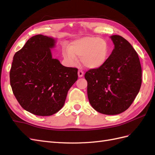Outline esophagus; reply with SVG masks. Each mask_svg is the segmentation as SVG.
I'll return each mask as SVG.
<instances>
[{"label":"esophagus","instance_id":"1","mask_svg":"<svg viewBox=\"0 0 155 155\" xmlns=\"http://www.w3.org/2000/svg\"><path fill=\"white\" fill-rule=\"evenodd\" d=\"M83 74H84V72H83V70H78V76H79V78L83 77Z\"/></svg>","mask_w":155,"mask_h":155}]
</instances>
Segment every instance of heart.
Wrapping results in <instances>:
<instances>
[{
  "instance_id": "heart-1",
  "label": "heart",
  "mask_w": 155,
  "mask_h": 155,
  "mask_svg": "<svg viewBox=\"0 0 155 155\" xmlns=\"http://www.w3.org/2000/svg\"><path fill=\"white\" fill-rule=\"evenodd\" d=\"M64 58L70 64H75L80 58L81 63L87 68H98L109 59L111 51L107 41L98 37H84L74 41L62 50Z\"/></svg>"
}]
</instances>
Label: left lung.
<instances>
[{"instance_id": "1", "label": "left lung", "mask_w": 155, "mask_h": 155, "mask_svg": "<svg viewBox=\"0 0 155 155\" xmlns=\"http://www.w3.org/2000/svg\"><path fill=\"white\" fill-rule=\"evenodd\" d=\"M114 45L102 67L85 73L89 102L96 111L115 115L133 104L142 85V67L138 54L120 35H112Z\"/></svg>"}]
</instances>
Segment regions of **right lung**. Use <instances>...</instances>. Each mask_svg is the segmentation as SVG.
<instances>
[{
	"label": "right lung",
	"instance_id": "right-lung-1",
	"mask_svg": "<svg viewBox=\"0 0 155 155\" xmlns=\"http://www.w3.org/2000/svg\"><path fill=\"white\" fill-rule=\"evenodd\" d=\"M55 40L37 35L14 55L10 85L25 110L37 116H51L63 107L67 93L77 81L78 68L66 67L52 58Z\"/></svg>",
	"mask_w": 155,
	"mask_h": 155
}]
</instances>
